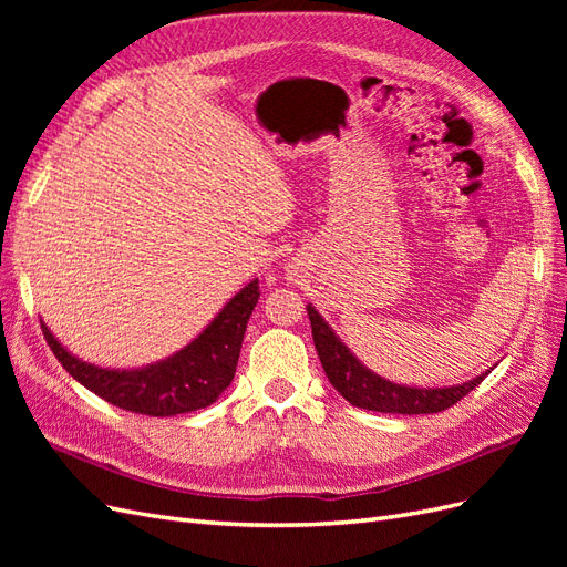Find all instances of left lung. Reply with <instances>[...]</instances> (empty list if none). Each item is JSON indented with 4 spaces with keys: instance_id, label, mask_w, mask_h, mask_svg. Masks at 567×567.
<instances>
[{
    "instance_id": "obj_1",
    "label": "left lung",
    "mask_w": 567,
    "mask_h": 567,
    "mask_svg": "<svg viewBox=\"0 0 567 567\" xmlns=\"http://www.w3.org/2000/svg\"><path fill=\"white\" fill-rule=\"evenodd\" d=\"M307 315L312 321V338L315 348L321 359V367L329 375L331 385L346 398L352 406L367 411H383V414H437V411L450 409L461 398L485 381V375L492 373L489 367L475 379L456 385L444 388H419V385H402L383 379L375 371L362 364V359L338 338L317 307L307 305Z\"/></svg>"
}]
</instances>
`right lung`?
I'll return each mask as SVG.
<instances>
[{"instance_id": "obj_1", "label": "right lung", "mask_w": 567, "mask_h": 567, "mask_svg": "<svg viewBox=\"0 0 567 567\" xmlns=\"http://www.w3.org/2000/svg\"><path fill=\"white\" fill-rule=\"evenodd\" d=\"M260 298L257 279L246 284L210 323L182 350L161 362L134 369H111L84 362L51 333L42 321V331L51 352L73 379L125 411L146 416H177L205 409L225 392L236 373L238 354L248 319Z\"/></svg>"}]
</instances>
